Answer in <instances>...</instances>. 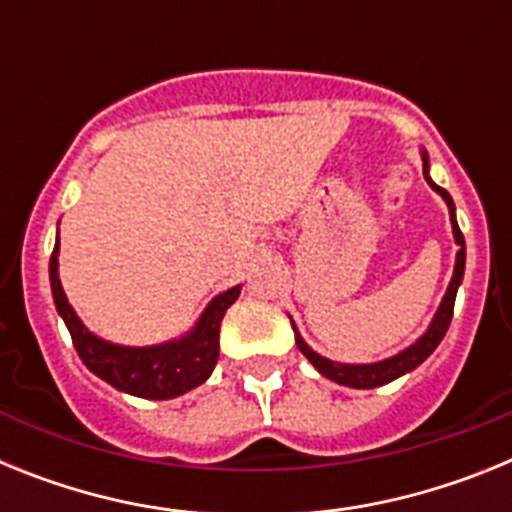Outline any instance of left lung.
<instances>
[{
    "label": "left lung",
    "instance_id": "8db88e82",
    "mask_svg": "<svg viewBox=\"0 0 512 512\" xmlns=\"http://www.w3.org/2000/svg\"><path fill=\"white\" fill-rule=\"evenodd\" d=\"M420 158H423L425 182L431 184L433 192L441 194V200L446 202V207H449L451 233H454V243L459 246V251H456L451 282H449V287H446V295H443L441 305H438L436 315L431 318L428 328H425L423 333H420V336L410 343V346H405L402 351H397V354L387 356V359L369 361V364H343V361L325 359V356H320L315 348L307 346V341L300 336V330H297L295 320L289 318L292 320V330H295L297 348H300L302 354H305V359L310 361V364L315 366L320 374H323V377L333 379V382H338V384H346V387H356V390H372V387H382V384H387V382H395V379L402 377V374H408V372H413V369H418V366L423 364V361L428 359L433 351H436L438 343L443 341V336H446V330H449V325H451L456 292H459L461 279H464L467 246H464V235H461L459 223H456V205H454V200H451V194L446 192V189L438 187V184L431 179V161H428V153H425V148H420Z\"/></svg>",
    "mask_w": 512,
    "mask_h": 512
}]
</instances>
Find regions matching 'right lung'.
Here are the masks:
<instances>
[{"instance_id":"obj_1","label":"right lung","mask_w":512,"mask_h":512,"mask_svg":"<svg viewBox=\"0 0 512 512\" xmlns=\"http://www.w3.org/2000/svg\"><path fill=\"white\" fill-rule=\"evenodd\" d=\"M58 253H61V243L56 238L51 264H48L53 302L69 328L76 354L89 372L112 384L115 390L143 397V400H171L210 379L217 356H220V323L228 307L241 295V284L212 297L200 312L197 323L179 338L153 343V346H122V343L97 336L81 323L58 277Z\"/></svg>"}]
</instances>
